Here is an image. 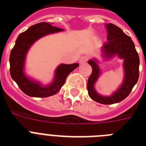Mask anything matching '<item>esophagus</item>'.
Segmentation results:
<instances>
[{
    "label": "esophagus",
    "instance_id": "34e87169",
    "mask_svg": "<svg viewBox=\"0 0 146 146\" xmlns=\"http://www.w3.org/2000/svg\"><path fill=\"white\" fill-rule=\"evenodd\" d=\"M87 61V58H86V56H81L79 59L80 64H85L86 62Z\"/></svg>",
    "mask_w": 146,
    "mask_h": 146
}]
</instances>
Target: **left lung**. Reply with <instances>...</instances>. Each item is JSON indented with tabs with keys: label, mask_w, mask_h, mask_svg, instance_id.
I'll list each match as a JSON object with an SVG mask.
<instances>
[{
	"label": "left lung",
	"mask_w": 146,
	"mask_h": 146,
	"mask_svg": "<svg viewBox=\"0 0 146 146\" xmlns=\"http://www.w3.org/2000/svg\"><path fill=\"white\" fill-rule=\"evenodd\" d=\"M108 29V42L104 43L101 52L88 60L92 67V72L88 80L89 96L99 103L111 104L122 101L128 96L139 78L140 59L135 44L129 36L120 28L110 23ZM121 64V78L119 83L111 92L103 94L98 91L97 83L101 78L109 75L108 67L112 64Z\"/></svg>",
	"instance_id": "left-lung-1"
}]
</instances>
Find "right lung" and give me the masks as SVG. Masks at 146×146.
Instances as JSON below:
<instances>
[{
    "instance_id": "obj_1",
    "label": "right lung",
    "mask_w": 146,
    "mask_h": 146,
    "mask_svg": "<svg viewBox=\"0 0 146 146\" xmlns=\"http://www.w3.org/2000/svg\"><path fill=\"white\" fill-rule=\"evenodd\" d=\"M53 23H39L31 25L17 38L10 53V74L23 92L32 97H47L55 94L63 86L66 78L79 64H60L55 69L52 79L47 84L27 75L25 72L26 55L29 49L37 40L64 30L52 25Z\"/></svg>"
}]
</instances>
